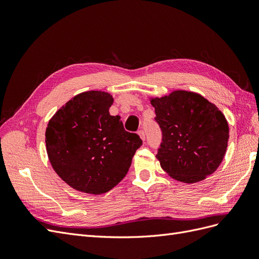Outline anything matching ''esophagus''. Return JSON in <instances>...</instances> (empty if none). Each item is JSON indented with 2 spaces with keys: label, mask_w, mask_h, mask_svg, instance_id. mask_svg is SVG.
Segmentation results:
<instances>
[{
  "label": "esophagus",
  "mask_w": 259,
  "mask_h": 259,
  "mask_svg": "<svg viewBox=\"0 0 259 259\" xmlns=\"http://www.w3.org/2000/svg\"><path fill=\"white\" fill-rule=\"evenodd\" d=\"M138 135H139V137L142 138L143 140H145L146 139V135H145V132L143 131V130H140L139 132H138Z\"/></svg>",
  "instance_id": "esophagus-1"
}]
</instances>
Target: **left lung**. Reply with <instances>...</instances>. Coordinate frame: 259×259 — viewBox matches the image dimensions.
Masks as SVG:
<instances>
[{"instance_id":"obj_1","label":"left lung","mask_w":259,"mask_h":259,"mask_svg":"<svg viewBox=\"0 0 259 259\" xmlns=\"http://www.w3.org/2000/svg\"><path fill=\"white\" fill-rule=\"evenodd\" d=\"M163 139L156 154L171 178L199 183L221 165L228 147L229 125L224 113L200 94L177 90L150 97Z\"/></svg>"}]
</instances>
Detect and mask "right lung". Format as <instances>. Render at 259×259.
<instances>
[{
    "label": "right lung",
    "instance_id": "obj_1",
    "mask_svg": "<svg viewBox=\"0 0 259 259\" xmlns=\"http://www.w3.org/2000/svg\"><path fill=\"white\" fill-rule=\"evenodd\" d=\"M113 97L89 91L70 99L49 121L46 151L52 167L73 189L89 194L110 191L127 174L142 139L124 130L109 108Z\"/></svg>",
    "mask_w": 259,
    "mask_h": 259
}]
</instances>
